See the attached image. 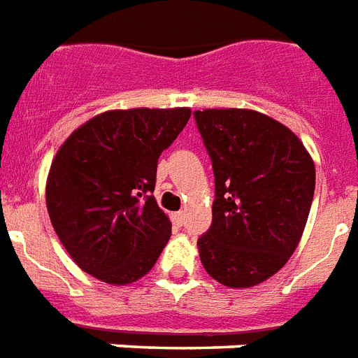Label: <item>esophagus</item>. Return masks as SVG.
I'll list each match as a JSON object with an SVG mask.
<instances>
[{
  "label": "esophagus",
  "mask_w": 358,
  "mask_h": 358,
  "mask_svg": "<svg viewBox=\"0 0 358 358\" xmlns=\"http://www.w3.org/2000/svg\"><path fill=\"white\" fill-rule=\"evenodd\" d=\"M173 219H174V223H176V224H182V223H184V219H185V212L173 213Z\"/></svg>",
  "instance_id": "obj_1"
}]
</instances>
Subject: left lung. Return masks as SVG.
Returning <instances> with one entry per match:
<instances>
[{
    "label": "left lung",
    "instance_id": "8db88e82",
    "mask_svg": "<svg viewBox=\"0 0 358 358\" xmlns=\"http://www.w3.org/2000/svg\"><path fill=\"white\" fill-rule=\"evenodd\" d=\"M212 157V227L199 255L208 275L229 288H250L294 255L310 213L316 169L301 139L252 109L195 111Z\"/></svg>",
    "mask_w": 358,
    "mask_h": 358
}]
</instances>
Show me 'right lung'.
Returning <instances> with one entry per match:
<instances>
[{
  "instance_id": "right-lung-1",
  "label": "right lung",
  "mask_w": 358,
  "mask_h": 358,
  "mask_svg": "<svg viewBox=\"0 0 358 358\" xmlns=\"http://www.w3.org/2000/svg\"><path fill=\"white\" fill-rule=\"evenodd\" d=\"M189 108L115 109L74 129L53 157L46 206L72 260L108 284L150 271L171 238L157 206V159L185 128Z\"/></svg>"
}]
</instances>
